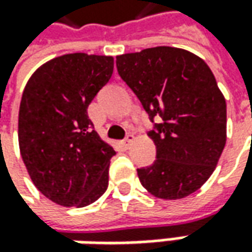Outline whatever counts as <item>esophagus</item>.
I'll list each match as a JSON object with an SVG mask.
<instances>
[{"instance_id":"obj_1","label":"esophagus","mask_w":252,"mask_h":252,"mask_svg":"<svg viewBox=\"0 0 252 252\" xmlns=\"http://www.w3.org/2000/svg\"><path fill=\"white\" fill-rule=\"evenodd\" d=\"M135 141V136L132 134H128L126 136V139H124V145H126V148H129L131 145H132V142Z\"/></svg>"}]
</instances>
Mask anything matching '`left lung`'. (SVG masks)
I'll list each match as a JSON object with an SVG mask.
<instances>
[{
	"label": "left lung",
	"mask_w": 252,
	"mask_h": 252,
	"mask_svg": "<svg viewBox=\"0 0 252 252\" xmlns=\"http://www.w3.org/2000/svg\"><path fill=\"white\" fill-rule=\"evenodd\" d=\"M123 81L155 124L152 166L138 169L148 192L161 199L191 195L212 176L226 145V100L202 58L177 47L117 56Z\"/></svg>",
	"instance_id": "obj_1"
}]
</instances>
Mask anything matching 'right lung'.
<instances>
[{"label": "right lung", "instance_id": "right-lung-1", "mask_svg": "<svg viewBox=\"0 0 252 252\" xmlns=\"http://www.w3.org/2000/svg\"><path fill=\"white\" fill-rule=\"evenodd\" d=\"M113 69V57L72 53L39 66L25 86L21 156L33 184L54 204L83 208L107 189L116 151L93 129L88 107Z\"/></svg>", "mask_w": 252, "mask_h": 252}]
</instances>
